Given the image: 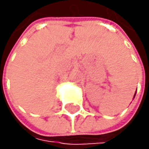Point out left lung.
Returning a JSON list of instances; mask_svg holds the SVG:
<instances>
[{"instance_id": "8db88e82", "label": "left lung", "mask_w": 149, "mask_h": 149, "mask_svg": "<svg viewBox=\"0 0 149 149\" xmlns=\"http://www.w3.org/2000/svg\"><path fill=\"white\" fill-rule=\"evenodd\" d=\"M135 95H136V94H135Z\"/></svg>"}]
</instances>
